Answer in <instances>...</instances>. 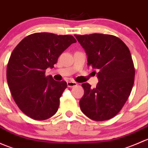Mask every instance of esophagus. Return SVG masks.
I'll return each instance as SVG.
<instances>
[{
    "mask_svg": "<svg viewBox=\"0 0 148 148\" xmlns=\"http://www.w3.org/2000/svg\"><path fill=\"white\" fill-rule=\"evenodd\" d=\"M78 84L77 82H67V86H69V87H74V86H77V85Z\"/></svg>",
    "mask_w": 148,
    "mask_h": 148,
    "instance_id": "esophagus-1",
    "label": "esophagus"
}]
</instances>
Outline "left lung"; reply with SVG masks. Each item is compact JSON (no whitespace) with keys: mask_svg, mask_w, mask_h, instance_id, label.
Here are the masks:
<instances>
[{"mask_svg":"<svg viewBox=\"0 0 148 148\" xmlns=\"http://www.w3.org/2000/svg\"><path fill=\"white\" fill-rule=\"evenodd\" d=\"M87 55V65L99 70L95 88L82 84V112L89 119L104 121L122 110L132 91L135 70L130 51L118 37L110 34L74 35Z\"/></svg>","mask_w":148,"mask_h":148,"instance_id":"obj_1","label":"left lung"}]
</instances>
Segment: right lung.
<instances>
[{
  "label": "right lung",
  "instance_id": "right-lung-1",
  "mask_svg": "<svg viewBox=\"0 0 148 148\" xmlns=\"http://www.w3.org/2000/svg\"><path fill=\"white\" fill-rule=\"evenodd\" d=\"M76 42L71 35L35 33L13 49L7 65V82L15 102L28 117L44 120L56 114L67 84L46 77V69L53 68L64 51Z\"/></svg>",
  "mask_w": 148,
  "mask_h": 148
}]
</instances>
